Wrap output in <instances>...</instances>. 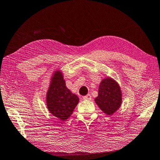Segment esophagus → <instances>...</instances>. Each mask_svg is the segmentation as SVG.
Returning a JSON list of instances; mask_svg holds the SVG:
<instances>
[{"label":"esophagus","instance_id":"34e87169","mask_svg":"<svg viewBox=\"0 0 160 160\" xmlns=\"http://www.w3.org/2000/svg\"><path fill=\"white\" fill-rule=\"evenodd\" d=\"M82 98L84 100H91L92 99V97L91 95L90 94H88L86 96H84V97H82Z\"/></svg>","mask_w":160,"mask_h":160}]
</instances>
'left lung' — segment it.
Listing matches in <instances>:
<instances>
[{
    "instance_id": "obj_1",
    "label": "left lung",
    "mask_w": 160,
    "mask_h": 160,
    "mask_svg": "<svg viewBox=\"0 0 160 160\" xmlns=\"http://www.w3.org/2000/svg\"><path fill=\"white\" fill-rule=\"evenodd\" d=\"M122 100L120 87L116 81L111 78H106L101 80L98 97L94 101L104 113L112 115L120 108Z\"/></svg>"
}]
</instances>
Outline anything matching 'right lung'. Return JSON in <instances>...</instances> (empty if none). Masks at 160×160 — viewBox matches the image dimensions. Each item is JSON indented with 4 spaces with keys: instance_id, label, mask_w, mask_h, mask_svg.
<instances>
[{
    "instance_id": "right-lung-1",
    "label": "right lung",
    "mask_w": 160,
    "mask_h": 160,
    "mask_svg": "<svg viewBox=\"0 0 160 160\" xmlns=\"http://www.w3.org/2000/svg\"><path fill=\"white\" fill-rule=\"evenodd\" d=\"M78 102V96L66 88L62 72L55 71L46 95L49 111L59 120L65 121L72 115Z\"/></svg>"
}]
</instances>
